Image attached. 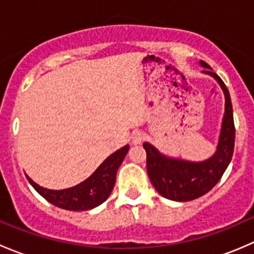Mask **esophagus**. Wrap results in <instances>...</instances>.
<instances>
[{
    "mask_svg": "<svg viewBox=\"0 0 254 254\" xmlns=\"http://www.w3.org/2000/svg\"><path fill=\"white\" fill-rule=\"evenodd\" d=\"M131 140H132V143H134V145H140V143L145 140V134L141 131H135L134 134H132Z\"/></svg>",
    "mask_w": 254,
    "mask_h": 254,
    "instance_id": "34e87169",
    "label": "esophagus"
}]
</instances>
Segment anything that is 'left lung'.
I'll return each instance as SVG.
<instances>
[{"label":"left lung","mask_w":254,"mask_h":254,"mask_svg":"<svg viewBox=\"0 0 254 254\" xmlns=\"http://www.w3.org/2000/svg\"><path fill=\"white\" fill-rule=\"evenodd\" d=\"M199 65L205 68L201 71L204 75L211 76L219 83L225 97V112L214 155L204 161H188L171 157L150 142H143L151 183L163 198L175 201L194 200L211 190L224 175L234 155V112L227 87L206 63L200 60Z\"/></svg>","instance_id":"8db88e82"}]
</instances>
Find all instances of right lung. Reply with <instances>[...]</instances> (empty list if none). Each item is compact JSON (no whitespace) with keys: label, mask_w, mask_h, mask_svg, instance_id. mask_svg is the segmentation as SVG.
<instances>
[{"label":"right lung","mask_w":254,"mask_h":254,"mask_svg":"<svg viewBox=\"0 0 254 254\" xmlns=\"http://www.w3.org/2000/svg\"><path fill=\"white\" fill-rule=\"evenodd\" d=\"M130 146L125 145L107 157L98 168L83 182L71 188L53 190L40 187L29 176L28 182L33 188L53 205L71 211H84L101 205L111 195L117 178L118 168L124 161Z\"/></svg>","instance_id":"1"}]
</instances>
